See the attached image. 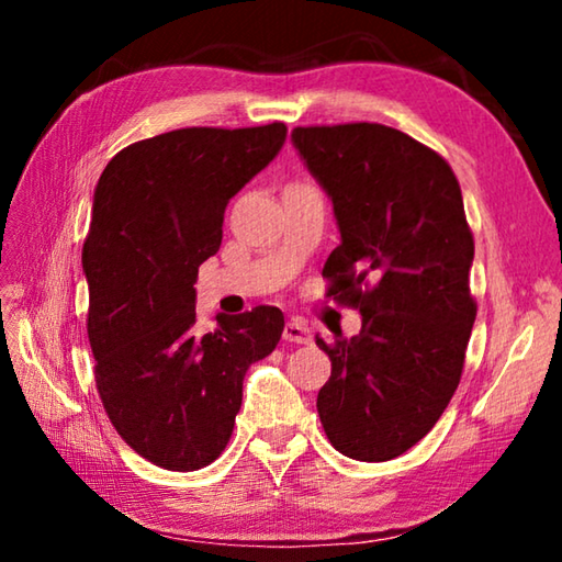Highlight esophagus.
Masks as SVG:
<instances>
[{
  "label": "esophagus",
  "instance_id": "34e87169",
  "mask_svg": "<svg viewBox=\"0 0 562 562\" xmlns=\"http://www.w3.org/2000/svg\"><path fill=\"white\" fill-rule=\"evenodd\" d=\"M282 339L284 341H294V345H310L312 341V331L304 325L302 319H290L282 329Z\"/></svg>",
  "mask_w": 562,
  "mask_h": 562
}]
</instances>
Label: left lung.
<instances>
[{
    "label": "left lung",
    "instance_id": "1",
    "mask_svg": "<svg viewBox=\"0 0 562 562\" xmlns=\"http://www.w3.org/2000/svg\"><path fill=\"white\" fill-rule=\"evenodd\" d=\"M292 144L335 205L327 297L361 315L357 337H317L331 359L322 426L349 459H396L449 406L473 329L459 180L436 150L382 123L297 126Z\"/></svg>",
    "mask_w": 562,
    "mask_h": 562
}]
</instances>
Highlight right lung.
I'll return each instance as SVG.
<instances>
[{
    "instance_id": "1",
    "label": "right lung",
    "mask_w": 562,
    "mask_h": 562,
    "mask_svg": "<svg viewBox=\"0 0 562 562\" xmlns=\"http://www.w3.org/2000/svg\"><path fill=\"white\" fill-rule=\"evenodd\" d=\"M288 126L178 128L131 144L93 190L81 265L103 408L121 439L168 471L225 451L252 361L278 347V307L195 331L198 268L221 250L231 198L280 154Z\"/></svg>"
}]
</instances>
